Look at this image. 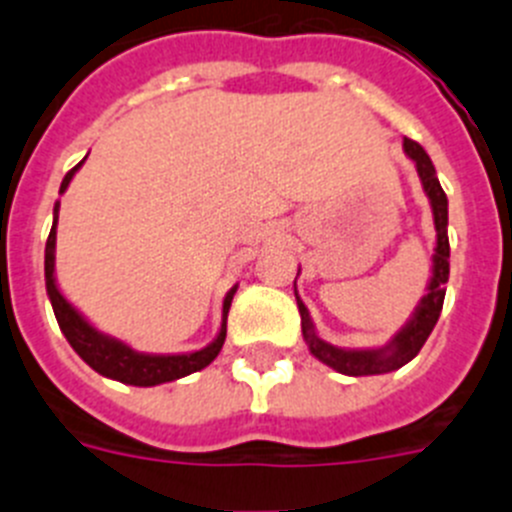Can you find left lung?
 Here are the masks:
<instances>
[{
  "instance_id": "8db88e82",
  "label": "left lung",
  "mask_w": 512,
  "mask_h": 512,
  "mask_svg": "<svg viewBox=\"0 0 512 512\" xmlns=\"http://www.w3.org/2000/svg\"><path fill=\"white\" fill-rule=\"evenodd\" d=\"M402 148H405L408 158L415 164V169H418L423 192L428 197V202H431L433 225H436L431 282L425 287V295L420 297L413 318L402 325L395 336H392V341L384 343L382 348H338L333 343L323 341L315 333L310 312H307L305 302L300 300L295 289L297 307H300L302 318V338H305L310 354L318 361H323L325 366H330V369L348 374V377L387 374L405 366L408 361H413L420 348H423V343L428 341V336H431V330L436 328L438 315H441L443 307V297H446V282H449V200H446V192L441 189V182H438L436 169H433L428 153L410 138H405ZM297 277H300V271H297Z\"/></svg>"
}]
</instances>
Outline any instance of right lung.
Here are the masks:
<instances>
[{"label": "right lung", "mask_w": 512, "mask_h": 512, "mask_svg": "<svg viewBox=\"0 0 512 512\" xmlns=\"http://www.w3.org/2000/svg\"><path fill=\"white\" fill-rule=\"evenodd\" d=\"M84 161H87V158H84ZM84 161H81V164H84ZM81 164H76L69 174L63 176L61 194L69 189L71 179H74L76 171L81 169ZM58 207H61V202H56V207H53V228L51 235H48V241H45V289H48V300H51L53 312H56L61 333L66 336V341L71 343V348H74L76 354L87 361L94 372L102 374V377L117 379V382L122 384H133V387H156V384L174 382V379H182L187 377V374L200 372L207 364H212L225 343V333H228V310L238 287H233L228 295H225L223 323H220V330H217V336L212 338V343H207L205 348L192 351V354H143V351H135L128 343L117 341V338L107 336V333L94 328V325L61 295V289H58L56 284Z\"/></svg>", "instance_id": "right-lung-1"}]
</instances>
